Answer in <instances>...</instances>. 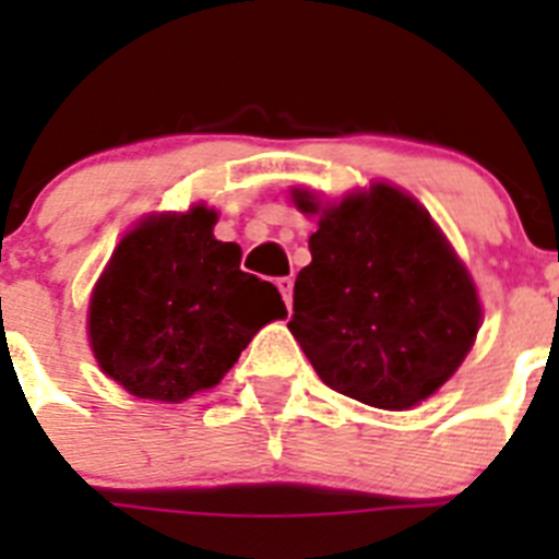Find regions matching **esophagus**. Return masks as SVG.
Returning a JSON list of instances; mask_svg holds the SVG:
<instances>
[{
  "label": "esophagus",
  "instance_id": "34e87169",
  "mask_svg": "<svg viewBox=\"0 0 559 559\" xmlns=\"http://www.w3.org/2000/svg\"><path fill=\"white\" fill-rule=\"evenodd\" d=\"M276 288H280L285 305L290 308V302H294V280H290V276H280V280H276Z\"/></svg>",
  "mask_w": 559,
  "mask_h": 559
}]
</instances>
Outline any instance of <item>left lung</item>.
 I'll list each match as a JSON object with an SVG mask.
<instances>
[{"mask_svg":"<svg viewBox=\"0 0 559 559\" xmlns=\"http://www.w3.org/2000/svg\"><path fill=\"white\" fill-rule=\"evenodd\" d=\"M294 204L322 210L288 322L319 378L386 412L431 397L462 367L481 324L476 285L445 235L389 185L333 206L294 190Z\"/></svg>","mask_w":559,"mask_h":559,"instance_id":"left-lung-1","label":"left lung"}]
</instances>
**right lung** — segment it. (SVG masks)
<instances>
[{"label": "right lung", "instance_id": "right-lung-1", "mask_svg": "<svg viewBox=\"0 0 559 559\" xmlns=\"http://www.w3.org/2000/svg\"><path fill=\"white\" fill-rule=\"evenodd\" d=\"M204 204L151 215L114 249L88 302L97 364L126 392L181 403L221 383L254 333L285 319L271 283L240 271Z\"/></svg>", "mask_w": 559, "mask_h": 559}]
</instances>
